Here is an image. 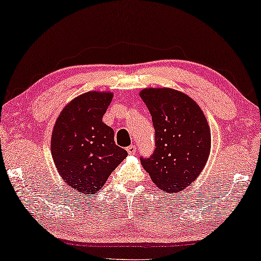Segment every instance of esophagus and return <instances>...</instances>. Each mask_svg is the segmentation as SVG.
I'll use <instances>...</instances> for the list:
<instances>
[{"mask_svg":"<svg viewBox=\"0 0 261 261\" xmlns=\"http://www.w3.org/2000/svg\"><path fill=\"white\" fill-rule=\"evenodd\" d=\"M126 150L128 153H129V155H134V153H136V151H138V149H136L134 144H130L129 147H127Z\"/></svg>","mask_w":261,"mask_h":261,"instance_id":"obj_1","label":"esophagus"}]
</instances>
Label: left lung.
I'll return each mask as SVG.
<instances>
[{
    "mask_svg": "<svg viewBox=\"0 0 261 261\" xmlns=\"http://www.w3.org/2000/svg\"><path fill=\"white\" fill-rule=\"evenodd\" d=\"M155 128V149L141 163L157 187L168 193L185 189L201 172L211 151V130L199 105L172 89L140 92Z\"/></svg>",
    "mask_w": 261,
    "mask_h": 261,
    "instance_id": "left-lung-1",
    "label": "left lung"
}]
</instances>
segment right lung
I'll return each instance as SVG.
<instances>
[{
	"label": "right lung",
	"mask_w": 261,
	"mask_h": 261,
	"mask_svg": "<svg viewBox=\"0 0 261 261\" xmlns=\"http://www.w3.org/2000/svg\"><path fill=\"white\" fill-rule=\"evenodd\" d=\"M113 93L90 91L71 100L55 122L50 149L59 173L82 195L95 194L127 151L114 142V132L102 122Z\"/></svg>",
	"instance_id": "add662e5"
}]
</instances>
